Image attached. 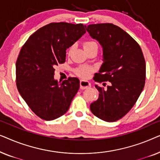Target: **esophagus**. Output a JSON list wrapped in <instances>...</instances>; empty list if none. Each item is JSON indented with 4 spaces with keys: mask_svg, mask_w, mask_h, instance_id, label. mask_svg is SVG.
I'll use <instances>...</instances> for the list:
<instances>
[{
    "mask_svg": "<svg viewBox=\"0 0 160 160\" xmlns=\"http://www.w3.org/2000/svg\"><path fill=\"white\" fill-rule=\"evenodd\" d=\"M91 84L87 81H84V80H81L80 81V88L82 89H85L90 87Z\"/></svg>",
    "mask_w": 160,
    "mask_h": 160,
    "instance_id": "obj_1",
    "label": "esophagus"
}]
</instances>
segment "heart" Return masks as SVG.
I'll return each mask as SVG.
<instances>
[{
	"label": "heart",
	"instance_id": "1",
	"mask_svg": "<svg viewBox=\"0 0 160 160\" xmlns=\"http://www.w3.org/2000/svg\"><path fill=\"white\" fill-rule=\"evenodd\" d=\"M94 47H98L97 43H96L95 41H85V42H84V43H83V47H84V50L89 49V48ZM71 50H72V47H71L69 49V51H68L69 53L71 52ZM92 71H93V69L90 67L81 66L76 70V73L77 74L78 76H80V77L87 78L89 77V76L90 75V73Z\"/></svg>",
	"mask_w": 160,
	"mask_h": 160
}]
</instances>
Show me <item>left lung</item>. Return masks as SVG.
Returning <instances> with one entry per match:
<instances>
[{
	"label": "left lung",
	"instance_id": "8db88e82",
	"mask_svg": "<svg viewBox=\"0 0 160 160\" xmlns=\"http://www.w3.org/2000/svg\"><path fill=\"white\" fill-rule=\"evenodd\" d=\"M85 28L102 47L103 63L94 80L109 82L106 88L95 85L99 97L91 103L90 110L103 121H117L130 111L143 89L146 62L143 52L128 32L113 24H93Z\"/></svg>",
	"mask_w": 160,
	"mask_h": 160
}]
</instances>
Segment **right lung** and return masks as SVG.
Wrapping results in <instances>:
<instances>
[{
  "label": "right lung",
  "mask_w": 160,
  "mask_h": 160,
  "mask_svg": "<svg viewBox=\"0 0 160 160\" xmlns=\"http://www.w3.org/2000/svg\"><path fill=\"white\" fill-rule=\"evenodd\" d=\"M86 32L83 24L52 22L29 37L16 62L17 87L30 108L51 121L65 114L79 89L78 78L59 83L54 67L64 63L66 49Z\"/></svg>",
  "instance_id": "1"
}]
</instances>
